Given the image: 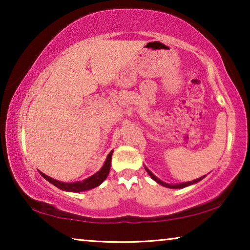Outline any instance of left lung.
Listing matches in <instances>:
<instances>
[{
	"label": "left lung",
	"mask_w": 250,
	"mask_h": 250,
	"mask_svg": "<svg viewBox=\"0 0 250 250\" xmlns=\"http://www.w3.org/2000/svg\"><path fill=\"white\" fill-rule=\"evenodd\" d=\"M146 172H148V174L150 176H151V179H153L156 181L157 183H159V184H162V186H164V187H166V188H170V189H182V188H186V187H188V186H191V184H193V183H197V182H199L200 180H203L205 176H201V177H199V179H197V180H193V181H191V182H186V183H181V184H167V183H164L163 181H160L158 177H156L155 175H153V174L150 172V170L146 168Z\"/></svg>",
	"instance_id": "obj_1"
}]
</instances>
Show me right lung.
<instances>
[{
    "label": "right lung",
    "instance_id": "add662e5",
    "mask_svg": "<svg viewBox=\"0 0 250 250\" xmlns=\"http://www.w3.org/2000/svg\"><path fill=\"white\" fill-rule=\"evenodd\" d=\"M111 156H112V151L109 153L107 157V160H105L104 165L102 166V168L99 170L98 173H95L94 175H92L88 179L81 181V182H75V183H64V182H60V181H57L52 179V177L45 175V174L40 172L41 175H42L44 179L49 181L50 183H52L53 186H56L57 188H59L61 190L64 191H70V192H81V191H85V190H90L93 189V188L100 186V184L104 182V181L107 179L109 172H110V165H111Z\"/></svg>",
    "mask_w": 250,
    "mask_h": 250
}]
</instances>
